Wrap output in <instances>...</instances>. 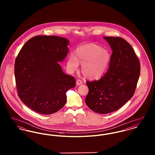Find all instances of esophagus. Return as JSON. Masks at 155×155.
Segmentation results:
<instances>
[{"instance_id": "esophagus-1", "label": "esophagus", "mask_w": 155, "mask_h": 155, "mask_svg": "<svg viewBox=\"0 0 155 155\" xmlns=\"http://www.w3.org/2000/svg\"><path fill=\"white\" fill-rule=\"evenodd\" d=\"M76 84H77V85H81L82 84V81H81V80H80V79H78L77 80Z\"/></svg>"}]
</instances>
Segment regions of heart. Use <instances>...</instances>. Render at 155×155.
I'll use <instances>...</instances> for the list:
<instances>
[{"instance_id": "obj_1", "label": "heart", "mask_w": 155, "mask_h": 155, "mask_svg": "<svg viewBox=\"0 0 155 155\" xmlns=\"http://www.w3.org/2000/svg\"><path fill=\"white\" fill-rule=\"evenodd\" d=\"M111 54L106 49L95 44H88L78 48L75 55L71 53L67 60V67L74 72L82 64L83 74L89 79H97L103 76L109 66Z\"/></svg>"}]
</instances>
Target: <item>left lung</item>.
I'll list each match as a JSON object with an SVG mask.
<instances>
[{
    "label": "left lung",
    "instance_id": "left-lung-1",
    "mask_svg": "<svg viewBox=\"0 0 155 155\" xmlns=\"http://www.w3.org/2000/svg\"><path fill=\"white\" fill-rule=\"evenodd\" d=\"M113 51L109 68L99 80L87 81L85 103L92 110L107 114L117 110L132 97L140 74L139 59L129 43L121 37H103Z\"/></svg>",
    "mask_w": 155,
    "mask_h": 155
}]
</instances>
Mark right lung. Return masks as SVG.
Segmentation results:
<instances>
[{
    "instance_id": "1",
    "label": "right lung",
    "mask_w": 155,
    "mask_h": 155,
    "mask_svg": "<svg viewBox=\"0 0 155 155\" xmlns=\"http://www.w3.org/2000/svg\"><path fill=\"white\" fill-rule=\"evenodd\" d=\"M69 41L58 36L29 39L15 64L17 94L23 103L41 114H51L66 103V92L75 86L74 77L64 74L59 64L68 52Z\"/></svg>"
}]
</instances>
